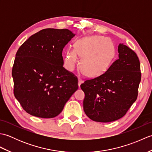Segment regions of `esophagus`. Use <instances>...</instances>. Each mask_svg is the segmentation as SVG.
Segmentation results:
<instances>
[{"label":"esophagus","instance_id":"obj_1","mask_svg":"<svg viewBox=\"0 0 152 152\" xmlns=\"http://www.w3.org/2000/svg\"><path fill=\"white\" fill-rule=\"evenodd\" d=\"M82 83H83L82 80L81 79H79V80H78V86H79V88L80 87V85H81Z\"/></svg>","mask_w":152,"mask_h":152}]
</instances>
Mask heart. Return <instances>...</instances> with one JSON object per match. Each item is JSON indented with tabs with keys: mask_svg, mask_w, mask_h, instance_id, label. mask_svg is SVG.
I'll return each mask as SVG.
<instances>
[{
	"mask_svg": "<svg viewBox=\"0 0 152 152\" xmlns=\"http://www.w3.org/2000/svg\"><path fill=\"white\" fill-rule=\"evenodd\" d=\"M78 56L82 57L83 72L90 77L102 75L110 66L114 59L115 51L109 38L99 37H83L76 42L75 48L66 51L64 64L72 71L78 63Z\"/></svg>",
	"mask_w": 152,
	"mask_h": 152,
	"instance_id": "obj_1",
	"label": "heart"
}]
</instances>
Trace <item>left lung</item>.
Instances as JSON below:
<instances>
[{
	"instance_id": "1",
	"label": "left lung",
	"mask_w": 152,
	"mask_h": 152,
	"mask_svg": "<svg viewBox=\"0 0 152 152\" xmlns=\"http://www.w3.org/2000/svg\"><path fill=\"white\" fill-rule=\"evenodd\" d=\"M118 58L102 75L87 80L80 87L85 93L83 110L93 121L111 122L124 116L136 101L141 80L136 53L124 44Z\"/></svg>"
}]
</instances>
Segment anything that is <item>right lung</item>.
<instances>
[{"label": "right lung", "mask_w": 152, "mask_h": 152, "mask_svg": "<svg viewBox=\"0 0 152 152\" xmlns=\"http://www.w3.org/2000/svg\"><path fill=\"white\" fill-rule=\"evenodd\" d=\"M74 36L66 28H45L19 47L12 72L14 94L28 114L56 117L78 89L77 77L63 66V50Z\"/></svg>", "instance_id": "add662e5"}]
</instances>
